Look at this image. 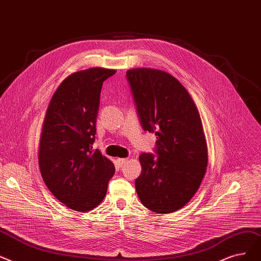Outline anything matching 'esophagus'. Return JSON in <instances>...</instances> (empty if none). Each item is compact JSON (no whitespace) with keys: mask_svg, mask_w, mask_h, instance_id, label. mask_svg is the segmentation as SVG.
<instances>
[{"mask_svg":"<svg viewBox=\"0 0 261 261\" xmlns=\"http://www.w3.org/2000/svg\"><path fill=\"white\" fill-rule=\"evenodd\" d=\"M126 161H127L126 158H118V159H117V165H118L119 167H122L123 165H125Z\"/></svg>","mask_w":261,"mask_h":261,"instance_id":"34e87169","label":"esophagus"}]
</instances>
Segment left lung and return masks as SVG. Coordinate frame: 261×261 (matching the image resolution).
Segmentation results:
<instances>
[{"mask_svg":"<svg viewBox=\"0 0 261 261\" xmlns=\"http://www.w3.org/2000/svg\"><path fill=\"white\" fill-rule=\"evenodd\" d=\"M144 130L155 133L156 154L139 156L136 179L141 203L157 214L187 204L204 178L208 151L200 114L191 95L170 73L151 68L126 71Z\"/></svg>","mask_w":261,"mask_h":261,"instance_id":"left-lung-1","label":"left lung"}]
</instances>
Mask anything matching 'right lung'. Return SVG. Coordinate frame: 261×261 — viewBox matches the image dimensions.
I'll return each mask as SVG.
<instances>
[{"label":"right lung","instance_id":"add662e5","mask_svg":"<svg viewBox=\"0 0 261 261\" xmlns=\"http://www.w3.org/2000/svg\"><path fill=\"white\" fill-rule=\"evenodd\" d=\"M117 72L90 68L74 72L54 92L40 136L43 181L59 202L80 213L100 205L115 174L113 161L92 150L103 82Z\"/></svg>","mask_w":261,"mask_h":261}]
</instances>
